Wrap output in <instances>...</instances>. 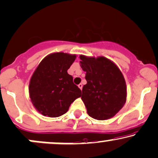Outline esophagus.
<instances>
[{
    "label": "esophagus",
    "instance_id": "esophagus-1",
    "mask_svg": "<svg viewBox=\"0 0 158 158\" xmlns=\"http://www.w3.org/2000/svg\"><path fill=\"white\" fill-rule=\"evenodd\" d=\"M78 87L80 89H81V90H82V89H83V84H82V83H80V84L78 85Z\"/></svg>",
    "mask_w": 158,
    "mask_h": 158
}]
</instances>
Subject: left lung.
Segmentation results:
<instances>
[{
	"label": "left lung",
	"instance_id": "obj_1",
	"mask_svg": "<svg viewBox=\"0 0 158 158\" xmlns=\"http://www.w3.org/2000/svg\"><path fill=\"white\" fill-rule=\"evenodd\" d=\"M87 83L81 99L92 118L104 120L114 117L127 101V85L119 68L104 57L80 55Z\"/></svg>",
	"mask_w": 158,
	"mask_h": 158
}]
</instances>
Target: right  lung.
Instances as JSON below:
<instances>
[{"instance_id": "1", "label": "right lung", "mask_w": 158, "mask_h": 158, "mask_svg": "<svg viewBox=\"0 0 158 158\" xmlns=\"http://www.w3.org/2000/svg\"><path fill=\"white\" fill-rule=\"evenodd\" d=\"M75 55L64 52L50 54L43 59L31 76L29 98L37 111L43 115L57 118L65 114L81 90L73 83L67 70Z\"/></svg>"}]
</instances>
